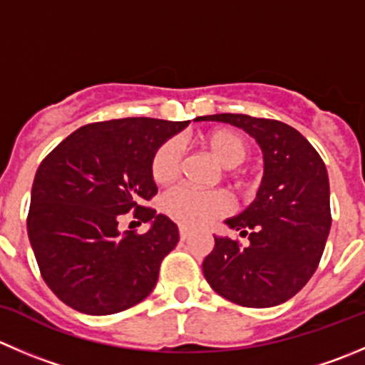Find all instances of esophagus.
Masks as SVG:
<instances>
[{"instance_id":"esophagus-1","label":"esophagus","mask_w":365,"mask_h":365,"mask_svg":"<svg viewBox=\"0 0 365 365\" xmlns=\"http://www.w3.org/2000/svg\"><path fill=\"white\" fill-rule=\"evenodd\" d=\"M189 235H190V232L187 228H183V226H180V239L182 240H185V239H189Z\"/></svg>"}]
</instances>
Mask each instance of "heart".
I'll return each mask as SVG.
<instances>
[{"label": "heart", "instance_id": "obj_1", "mask_svg": "<svg viewBox=\"0 0 365 365\" xmlns=\"http://www.w3.org/2000/svg\"><path fill=\"white\" fill-rule=\"evenodd\" d=\"M203 144L225 169H233L242 164L250 155V144L240 133L233 130H214L203 137ZM183 150L176 139H169L155 151L151 160V176L158 185L175 182L182 169ZM165 214L182 226L196 228L210 222L212 219L226 214L230 201L225 194L214 190H196L192 187H176L162 200Z\"/></svg>", "mask_w": 365, "mask_h": 365}]
</instances>
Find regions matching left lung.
<instances>
[{"label": "left lung", "mask_w": 365, "mask_h": 365, "mask_svg": "<svg viewBox=\"0 0 365 365\" xmlns=\"http://www.w3.org/2000/svg\"><path fill=\"white\" fill-rule=\"evenodd\" d=\"M197 121L228 123L253 137L264 155L257 197L225 225L247 235L246 247L214 235L203 260L208 285L242 307L267 309L298 294L312 278L331 226L327 165L292 126L246 114H214Z\"/></svg>", "instance_id": "left-lung-1"}]
</instances>
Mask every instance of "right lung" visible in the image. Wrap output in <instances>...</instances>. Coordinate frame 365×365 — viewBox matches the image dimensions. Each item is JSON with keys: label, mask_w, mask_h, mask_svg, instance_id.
<instances>
[{"label": "right lung", "mask_w": 365, "mask_h": 365, "mask_svg": "<svg viewBox=\"0 0 365 365\" xmlns=\"http://www.w3.org/2000/svg\"><path fill=\"white\" fill-rule=\"evenodd\" d=\"M189 121L126 118L94 123L63 139L35 173L28 239L56 298L78 312L108 316L150 296L178 226L143 207L157 194L151 160ZM136 210L150 230H118Z\"/></svg>", "instance_id": "obj_1"}]
</instances>
